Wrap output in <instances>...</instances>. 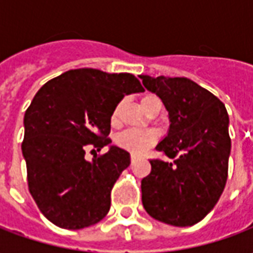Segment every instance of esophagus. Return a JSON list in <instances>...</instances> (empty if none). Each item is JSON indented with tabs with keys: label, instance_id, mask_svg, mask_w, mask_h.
I'll list each match as a JSON object with an SVG mask.
<instances>
[{
	"label": "esophagus",
	"instance_id": "1",
	"mask_svg": "<svg viewBox=\"0 0 253 253\" xmlns=\"http://www.w3.org/2000/svg\"><path fill=\"white\" fill-rule=\"evenodd\" d=\"M137 159H138V157L135 156V154H131V163H134V161H135Z\"/></svg>",
	"mask_w": 253,
	"mask_h": 253
}]
</instances>
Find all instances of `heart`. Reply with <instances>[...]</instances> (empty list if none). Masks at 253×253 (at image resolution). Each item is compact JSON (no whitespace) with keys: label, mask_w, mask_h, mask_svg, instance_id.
I'll return each mask as SVG.
<instances>
[{"label":"heart","mask_w":253,"mask_h":253,"mask_svg":"<svg viewBox=\"0 0 253 253\" xmlns=\"http://www.w3.org/2000/svg\"><path fill=\"white\" fill-rule=\"evenodd\" d=\"M154 99V96H145L141 101V105H143L149 100ZM118 115H119V107H116L112 115H111V121L112 123H116L118 121ZM159 134L156 130H141V128H130L126 131L121 132L116 137V145L119 148L125 149L127 152L132 154H142L145 153L149 148H152L156 141H157Z\"/></svg>","instance_id":"b5f03b06"}]
</instances>
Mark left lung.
<instances>
[{
	"label": "left lung",
	"mask_w": 253,
	"mask_h": 253,
	"mask_svg": "<svg viewBox=\"0 0 253 253\" xmlns=\"http://www.w3.org/2000/svg\"><path fill=\"white\" fill-rule=\"evenodd\" d=\"M139 78L168 111L169 130L156 149L173 159L150 161L152 172L141 181L142 205L157 221L181 228L195 225L215 206L228 179L226 108L188 78Z\"/></svg>",
	"instance_id": "obj_1"
}]
</instances>
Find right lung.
<instances>
[{
  "label": "right lung",
  "mask_w": 253,
  "mask_h": 253,
  "mask_svg": "<svg viewBox=\"0 0 253 253\" xmlns=\"http://www.w3.org/2000/svg\"><path fill=\"white\" fill-rule=\"evenodd\" d=\"M143 92L130 73L74 69L47 81L24 115L21 145L28 187L42 214L77 230L108 212L111 190L130 165V153L111 145V115L126 94ZM103 156L84 159L88 147Z\"/></svg>",
  "instance_id": "right-lung-1"
}]
</instances>
